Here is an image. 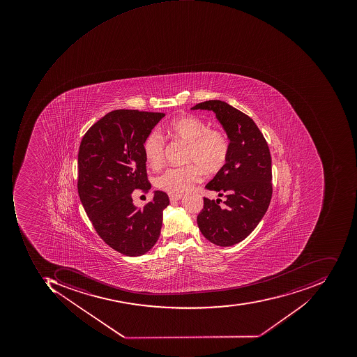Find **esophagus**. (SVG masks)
<instances>
[{
    "mask_svg": "<svg viewBox=\"0 0 357 357\" xmlns=\"http://www.w3.org/2000/svg\"><path fill=\"white\" fill-rule=\"evenodd\" d=\"M182 197H183V195H182V194H169L170 202L180 201V199H181Z\"/></svg>",
    "mask_w": 357,
    "mask_h": 357,
    "instance_id": "1",
    "label": "esophagus"
}]
</instances>
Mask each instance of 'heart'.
<instances>
[{
  "mask_svg": "<svg viewBox=\"0 0 357 357\" xmlns=\"http://www.w3.org/2000/svg\"><path fill=\"white\" fill-rule=\"evenodd\" d=\"M164 133L188 145L184 161L187 165L169 167L155 178V185L169 194L189 191L201 179V167L206 173H217L227 161L229 142L218 128H209L207 122L194 114H182L163 128ZM146 162L159 169L165 159V140L152 132L144 142ZM200 167L198 168L197 166Z\"/></svg>",
  "mask_w": 357,
  "mask_h": 357,
  "instance_id": "1",
  "label": "heart"
}]
</instances>
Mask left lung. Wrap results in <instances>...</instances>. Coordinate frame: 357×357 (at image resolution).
Wrapping results in <instances>:
<instances>
[{
	"label": "left lung",
	"mask_w": 357,
	"mask_h": 357,
	"mask_svg": "<svg viewBox=\"0 0 357 357\" xmlns=\"http://www.w3.org/2000/svg\"><path fill=\"white\" fill-rule=\"evenodd\" d=\"M192 110H211L229 139L227 161L206 189L224 196L219 202L204 197L197 215L206 239L220 247L241 243L255 231L268 209L273 195L271 156L268 145L255 121L219 100L196 104Z\"/></svg>",
	"instance_id": "obj_1"
}]
</instances>
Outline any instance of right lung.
Returning a JSON list of instances; mask_svg holds the SVG:
<instances>
[{
    "mask_svg": "<svg viewBox=\"0 0 357 357\" xmlns=\"http://www.w3.org/2000/svg\"><path fill=\"white\" fill-rule=\"evenodd\" d=\"M163 112L118 109L89 128L78 151V193L96 233L126 257H140L161 234L165 192L154 191L142 209L133 204L135 190L148 192L144 142Z\"/></svg>",
    "mask_w": 357,
    "mask_h": 357,
    "instance_id": "obj_1",
    "label": "right lung"
}]
</instances>
